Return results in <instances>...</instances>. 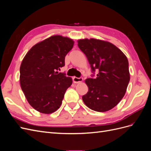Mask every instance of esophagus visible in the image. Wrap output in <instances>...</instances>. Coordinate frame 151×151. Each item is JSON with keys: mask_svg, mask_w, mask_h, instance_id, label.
Segmentation results:
<instances>
[{"mask_svg": "<svg viewBox=\"0 0 151 151\" xmlns=\"http://www.w3.org/2000/svg\"><path fill=\"white\" fill-rule=\"evenodd\" d=\"M83 77H73V81H74V83H80L83 81Z\"/></svg>", "mask_w": 151, "mask_h": 151, "instance_id": "esophagus-1", "label": "esophagus"}]
</instances>
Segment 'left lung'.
I'll list each match as a JSON object with an SVG mask.
<instances>
[{"mask_svg": "<svg viewBox=\"0 0 151 151\" xmlns=\"http://www.w3.org/2000/svg\"><path fill=\"white\" fill-rule=\"evenodd\" d=\"M78 47L88 58L91 70L98 74L85 83L88 92L83 100L89 108L98 112L110 110L124 96L130 81L129 61L115 45L94 38L77 41ZM94 76V75H93Z\"/></svg>", "mask_w": 151, "mask_h": 151, "instance_id": "8db88e82", "label": "left lung"}]
</instances>
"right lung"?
<instances>
[{
	"instance_id": "right-lung-1",
	"label": "right lung",
	"mask_w": 151,
	"mask_h": 151,
	"mask_svg": "<svg viewBox=\"0 0 151 151\" xmlns=\"http://www.w3.org/2000/svg\"><path fill=\"white\" fill-rule=\"evenodd\" d=\"M72 39L54 35L32 47L20 67V84L25 97L36 111L50 114L62 104L72 78L58 72L74 46Z\"/></svg>"
}]
</instances>
